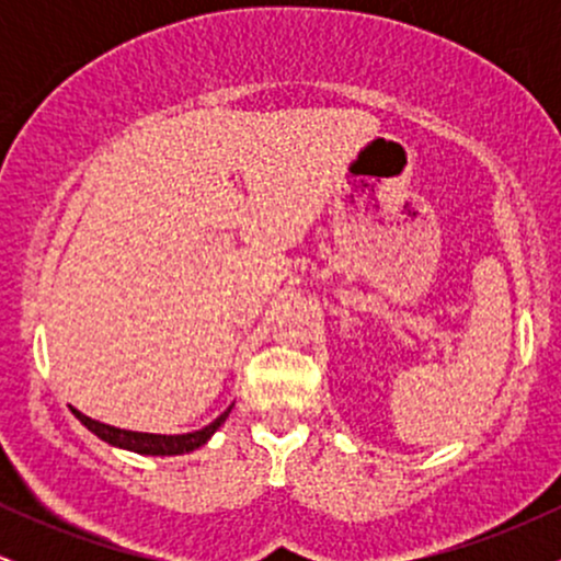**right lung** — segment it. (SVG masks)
I'll use <instances>...</instances> for the list:
<instances>
[{
    "label": "right lung",
    "mask_w": 561,
    "mask_h": 561,
    "mask_svg": "<svg viewBox=\"0 0 561 561\" xmlns=\"http://www.w3.org/2000/svg\"><path fill=\"white\" fill-rule=\"evenodd\" d=\"M70 411H73L76 420H79L83 427L92 430V433L100 437V440L111 443V446L134 450V454H145V456H176V454H190V450L205 446V443L210 440V435H214L216 430L221 427L224 422H227L231 405L227 411H224L221 416H218V420L210 422L208 427L195 430V433H184V435L134 433V430H121V427H111V424L96 422V420H92V416L81 414L79 409H70Z\"/></svg>",
    "instance_id": "1"
}]
</instances>
